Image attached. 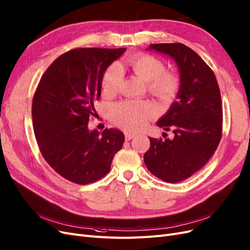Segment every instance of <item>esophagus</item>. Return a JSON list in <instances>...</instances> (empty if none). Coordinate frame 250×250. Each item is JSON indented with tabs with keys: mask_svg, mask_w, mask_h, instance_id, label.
Wrapping results in <instances>:
<instances>
[{
	"mask_svg": "<svg viewBox=\"0 0 250 250\" xmlns=\"http://www.w3.org/2000/svg\"><path fill=\"white\" fill-rule=\"evenodd\" d=\"M134 137H135V134L129 133V132H125V138H126V141H130V139H132V138H134Z\"/></svg>",
	"mask_w": 250,
	"mask_h": 250,
	"instance_id": "1",
	"label": "esophagus"
}]
</instances>
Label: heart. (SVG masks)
<instances>
[{
    "instance_id": "heart-1",
    "label": "heart",
    "mask_w": 250,
    "mask_h": 250,
    "mask_svg": "<svg viewBox=\"0 0 250 250\" xmlns=\"http://www.w3.org/2000/svg\"><path fill=\"white\" fill-rule=\"evenodd\" d=\"M128 67L143 81L146 82L148 92L161 102H171L181 89L179 78L165 72V64L162 61L149 54H137L127 61ZM121 82V69L117 64H112L104 74L102 86L105 94H114ZM155 115L154 106L146 102L126 101L113 107L114 122L130 132L139 131L146 125L147 120Z\"/></svg>"
}]
</instances>
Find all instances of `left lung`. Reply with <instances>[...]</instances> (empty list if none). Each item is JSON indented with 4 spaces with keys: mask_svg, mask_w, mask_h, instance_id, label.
<instances>
[{
    "mask_svg": "<svg viewBox=\"0 0 250 250\" xmlns=\"http://www.w3.org/2000/svg\"><path fill=\"white\" fill-rule=\"evenodd\" d=\"M147 50L172 58L179 72L181 89L157 125L174 137L149 138L144 156L146 168L166 183L185 181L202 168L222 137L223 106L216 78L194 50L181 43L152 44Z\"/></svg>",
    "mask_w": 250,
    "mask_h": 250,
    "instance_id": "left-lung-1",
    "label": "left lung"
}]
</instances>
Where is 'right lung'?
I'll use <instances>...</instances> for the list:
<instances>
[{
    "instance_id": "add662e5",
    "label": "right lung",
    "mask_w": 250,
    "mask_h": 250,
    "mask_svg": "<svg viewBox=\"0 0 250 250\" xmlns=\"http://www.w3.org/2000/svg\"><path fill=\"white\" fill-rule=\"evenodd\" d=\"M126 48H79L56 58L42 76L33 98L34 132L44 159L62 177L87 185L104 177L124 133L105 128L89 130L96 113L106 68Z\"/></svg>"
}]
</instances>
